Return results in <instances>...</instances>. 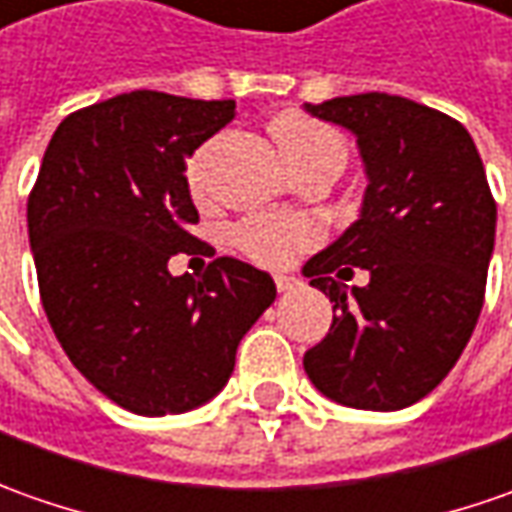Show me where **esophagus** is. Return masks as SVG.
I'll return each mask as SVG.
<instances>
[{"label": "esophagus", "instance_id": "1", "mask_svg": "<svg viewBox=\"0 0 512 512\" xmlns=\"http://www.w3.org/2000/svg\"><path fill=\"white\" fill-rule=\"evenodd\" d=\"M274 286H277V291H294L300 289L303 283H300L297 277H289V274H277V277H274Z\"/></svg>", "mask_w": 512, "mask_h": 512}]
</instances>
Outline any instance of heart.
Returning a JSON list of instances; mask_svg holds the SVG:
<instances>
[{
	"mask_svg": "<svg viewBox=\"0 0 512 512\" xmlns=\"http://www.w3.org/2000/svg\"><path fill=\"white\" fill-rule=\"evenodd\" d=\"M272 135L277 147L286 155L291 172L309 167V164H320V161H337V164L345 161V144L340 133L314 121L309 115H277L272 121ZM189 181H192L195 195L203 198L206 189H203L198 164H192ZM235 240L252 260L277 269V266H289L303 249H309L317 240V229L311 223L297 221V218H252L235 232Z\"/></svg>",
	"mask_w": 512,
	"mask_h": 512,
	"instance_id": "b5f03b06",
	"label": "heart"
}]
</instances>
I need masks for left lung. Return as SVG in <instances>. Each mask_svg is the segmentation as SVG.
<instances>
[{"instance_id": "1", "label": "left lung", "mask_w": 512, "mask_h": 512, "mask_svg": "<svg viewBox=\"0 0 512 512\" xmlns=\"http://www.w3.org/2000/svg\"><path fill=\"white\" fill-rule=\"evenodd\" d=\"M357 138L360 215L303 266L334 303L306 351L311 385L348 408L399 411L448 377L485 303L496 203L473 138L450 115L388 93L303 104ZM369 272L347 289L353 266Z\"/></svg>"}]
</instances>
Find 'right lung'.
Here are the masks:
<instances>
[{
	"instance_id": "right-lung-1",
	"label": "right lung",
	"mask_w": 512,
	"mask_h": 512,
	"mask_svg": "<svg viewBox=\"0 0 512 512\" xmlns=\"http://www.w3.org/2000/svg\"><path fill=\"white\" fill-rule=\"evenodd\" d=\"M235 118V101L133 90L67 115L27 198V235L50 328L93 388L141 416L186 414L235 371L243 334L277 297L255 266L192 252L186 158Z\"/></svg>"
}]
</instances>
